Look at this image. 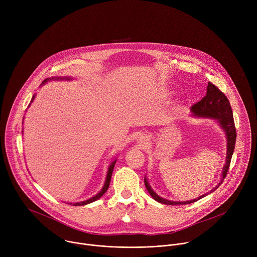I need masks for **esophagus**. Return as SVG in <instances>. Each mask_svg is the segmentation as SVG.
<instances>
[{"instance_id":"esophagus-1","label":"esophagus","mask_w":257,"mask_h":257,"mask_svg":"<svg viewBox=\"0 0 257 257\" xmlns=\"http://www.w3.org/2000/svg\"><path fill=\"white\" fill-rule=\"evenodd\" d=\"M149 142V137L145 136V135H141L138 139H137V143L140 144V145H143V144H146Z\"/></svg>"}]
</instances>
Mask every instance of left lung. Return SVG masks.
I'll return each instance as SVG.
<instances>
[{
	"mask_svg": "<svg viewBox=\"0 0 257 257\" xmlns=\"http://www.w3.org/2000/svg\"><path fill=\"white\" fill-rule=\"evenodd\" d=\"M191 116L196 118H208V119L215 120L218 126L221 127L222 130L225 132L226 139H227V154H226V163L222 170L221 180H219L218 184L215 187H213L209 192H206L197 198L187 200V201H173L158 195L153 190L152 186L150 185V183L148 181V178L145 176L144 183H145L146 189H148L152 197L160 203L167 204V205H180V204L193 203L205 197L209 193H212L213 191H215L219 187V185L222 184L228 173L232 156L234 153V149H235V143H236V128H235V123L233 119L232 107L229 102V99L215 85L208 82L206 87V95L197 103L191 106Z\"/></svg>",
	"mask_w": 257,
	"mask_h": 257,
	"instance_id": "1",
	"label": "left lung"
}]
</instances>
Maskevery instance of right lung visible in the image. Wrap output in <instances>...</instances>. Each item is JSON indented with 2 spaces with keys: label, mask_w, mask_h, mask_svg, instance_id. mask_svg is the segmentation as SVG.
Returning <instances> with one entry per match:
<instances>
[{
  "label": "right lung",
  "mask_w": 257,
  "mask_h": 257,
  "mask_svg": "<svg viewBox=\"0 0 257 257\" xmlns=\"http://www.w3.org/2000/svg\"><path fill=\"white\" fill-rule=\"evenodd\" d=\"M51 80H57V81L66 80V81H71V80H72V78H70V77H68V76H66V77H52V78H48V79H46V80H44V81H43L42 86H43V85H45L47 82H49V81H51ZM34 98H35V94H33V96H32V98H31L30 103H29V105H28V106H30V104H31V102L34 100ZM116 162H117V160H114L111 164H109V166H108V168H107L106 177H105V180H104V183H103V186H102V188L100 189V191H99L98 193H96L94 196H92V197H90V198H88V199H86V200H83V201H80V202H74V203L70 202V204H72V205H75V206L85 205V204L91 203V202H93V201H95V200L99 199V198H100V197L105 193V191L107 190V188H108V186H109V182H111V178H112V174H113V171H114V167H115Z\"/></svg>",
  "instance_id": "right-lung-1"
}]
</instances>
